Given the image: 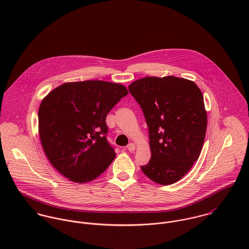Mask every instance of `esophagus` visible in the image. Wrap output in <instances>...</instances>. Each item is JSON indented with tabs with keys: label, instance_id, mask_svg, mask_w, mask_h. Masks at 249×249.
Returning <instances> with one entry per match:
<instances>
[{
	"label": "esophagus",
	"instance_id": "esophagus-1",
	"mask_svg": "<svg viewBox=\"0 0 249 249\" xmlns=\"http://www.w3.org/2000/svg\"><path fill=\"white\" fill-rule=\"evenodd\" d=\"M127 150H128V151H130V152L134 151V150H135V144H134V143H132V142L128 143V145H127Z\"/></svg>",
	"mask_w": 249,
	"mask_h": 249
}]
</instances>
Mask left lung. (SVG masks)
<instances>
[{
    "instance_id": "obj_1",
    "label": "left lung",
    "mask_w": 249,
    "mask_h": 249,
    "mask_svg": "<svg viewBox=\"0 0 249 249\" xmlns=\"http://www.w3.org/2000/svg\"><path fill=\"white\" fill-rule=\"evenodd\" d=\"M128 90L148 127L151 157L142 173L161 185L178 182L198 159L205 139L207 114L197 85L173 75L146 76Z\"/></svg>"
}]
</instances>
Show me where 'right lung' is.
<instances>
[{
  "label": "right lung",
  "instance_id": "obj_1",
  "mask_svg": "<svg viewBox=\"0 0 249 249\" xmlns=\"http://www.w3.org/2000/svg\"><path fill=\"white\" fill-rule=\"evenodd\" d=\"M128 94L118 83L86 80L65 83L53 90L38 110L43 149L65 178L86 183L101 176L114 160L107 141V114Z\"/></svg>",
  "mask_w": 249,
  "mask_h": 249
}]
</instances>
